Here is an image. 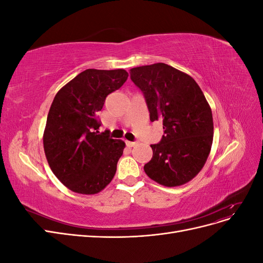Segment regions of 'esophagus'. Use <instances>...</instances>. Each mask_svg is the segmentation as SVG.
Here are the masks:
<instances>
[{
  "label": "esophagus",
  "instance_id": "34e87169",
  "mask_svg": "<svg viewBox=\"0 0 263 263\" xmlns=\"http://www.w3.org/2000/svg\"><path fill=\"white\" fill-rule=\"evenodd\" d=\"M136 144H137L136 141H128V140H126V145L128 146V147H134V146H136Z\"/></svg>",
  "mask_w": 263,
  "mask_h": 263
}]
</instances>
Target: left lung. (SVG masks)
<instances>
[{"instance_id": "1", "label": "left lung", "mask_w": 263, "mask_h": 263, "mask_svg": "<svg viewBox=\"0 0 263 263\" xmlns=\"http://www.w3.org/2000/svg\"><path fill=\"white\" fill-rule=\"evenodd\" d=\"M132 81L142 92L150 121L160 119L163 135L151 145L147 176L164 186H178L202 170L214 135L212 109L192 77L165 63L133 68Z\"/></svg>"}]
</instances>
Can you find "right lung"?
Returning <instances> with one entry per match:
<instances>
[{
	"mask_svg": "<svg viewBox=\"0 0 263 263\" xmlns=\"http://www.w3.org/2000/svg\"><path fill=\"white\" fill-rule=\"evenodd\" d=\"M127 78L123 69H86L52 101L44 132L45 155L54 176L76 193L97 194L115 176L125 142L98 130V112Z\"/></svg>",
	"mask_w": 263,
	"mask_h": 263,
	"instance_id": "1",
	"label": "right lung"
}]
</instances>
